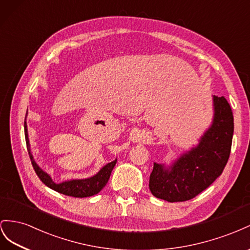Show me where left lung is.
Returning a JSON list of instances; mask_svg holds the SVG:
<instances>
[{
    "label": "left lung",
    "mask_w": 250,
    "mask_h": 250,
    "mask_svg": "<svg viewBox=\"0 0 250 250\" xmlns=\"http://www.w3.org/2000/svg\"><path fill=\"white\" fill-rule=\"evenodd\" d=\"M213 118L197 146L183 153L172 166L154 163L148 188L168 202L195 198L222 174L230 155L233 115L224 96H212Z\"/></svg>",
    "instance_id": "obj_1"
}]
</instances>
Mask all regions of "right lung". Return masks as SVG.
Returning <instances> with one entry per match:
<instances>
[{
    "mask_svg": "<svg viewBox=\"0 0 250 250\" xmlns=\"http://www.w3.org/2000/svg\"><path fill=\"white\" fill-rule=\"evenodd\" d=\"M24 130H25V139H26L28 154H29L32 167L35 170V173H37L38 177L41 179V181L45 185H47L48 188L66 196L75 197V198H84V197H91L98 194V192L105 187V184L108 183L112 173V169L114 168V167H115L117 159L108 163V165H105L96 175L92 176L90 178H85V179H72V180L63 181L62 183H55L52 180V178L49 176V174H47L45 170H42L37 165V162L34 161V158L30 149L29 138H28L26 118L24 123Z\"/></svg>",
    "mask_w": 250,
    "mask_h": 250,
    "instance_id": "obj_1",
    "label": "right lung"
}]
</instances>
